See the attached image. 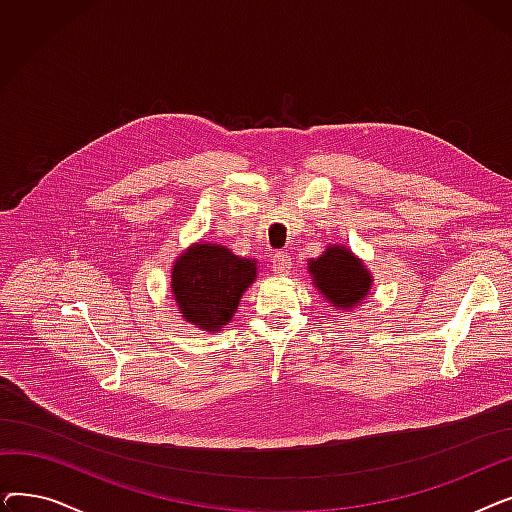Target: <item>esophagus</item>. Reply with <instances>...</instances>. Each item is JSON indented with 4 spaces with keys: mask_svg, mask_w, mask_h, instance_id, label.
<instances>
[{
    "mask_svg": "<svg viewBox=\"0 0 512 512\" xmlns=\"http://www.w3.org/2000/svg\"><path fill=\"white\" fill-rule=\"evenodd\" d=\"M274 272L278 274V276H286L288 272H290V265H292V259H290V255L288 253H284V251H278L276 255H274Z\"/></svg>",
    "mask_w": 512,
    "mask_h": 512,
    "instance_id": "34e87169",
    "label": "esophagus"
}]
</instances>
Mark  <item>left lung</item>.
I'll list each match as a JSON object with an SVG mask.
<instances>
[{"label": "left lung", "instance_id": "obj_1", "mask_svg": "<svg viewBox=\"0 0 512 512\" xmlns=\"http://www.w3.org/2000/svg\"><path fill=\"white\" fill-rule=\"evenodd\" d=\"M315 288L336 309H353L367 297L371 274L363 261L342 245H330L317 259H309Z\"/></svg>", "mask_w": 512, "mask_h": 512}]
</instances>
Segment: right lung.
Wrapping results in <instances>:
<instances>
[{"instance_id": "add662e5", "label": "right lung", "mask_w": 512, "mask_h": 512, "mask_svg": "<svg viewBox=\"0 0 512 512\" xmlns=\"http://www.w3.org/2000/svg\"><path fill=\"white\" fill-rule=\"evenodd\" d=\"M255 278V261L222 245L195 242L172 265V294L188 324L220 332L230 324L242 292Z\"/></svg>"}]
</instances>
